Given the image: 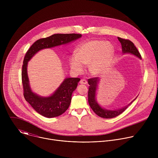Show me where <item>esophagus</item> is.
Instances as JSON below:
<instances>
[{
	"mask_svg": "<svg viewBox=\"0 0 158 158\" xmlns=\"http://www.w3.org/2000/svg\"><path fill=\"white\" fill-rule=\"evenodd\" d=\"M79 83H80L81 84H87V81L85 80V79H81V80L80 81Z\"/></svg>",
	"mask_w": 158,
	"mask_h": 158,
	"instance_id": "obj_1",
	"label": "esophagus"
}]
</instances>
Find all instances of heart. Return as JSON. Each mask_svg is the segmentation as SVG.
Masks as SVG:
<instances>
[{
  "mask_svg": "<svg viewBox=\"0 0 158 158\" xmlns=\"http://www.w3.org/2000/svg\"><path fill=\"white\" fill-rule=\"evenodd\" d=\"M114 56V49L110 44L102 40H91L79 45L69 62L76 73H81L84 71L83 64L89 65L90 73L100 76L106 73Z\"/></svg>",
  "mask_w": 158,
  "mask_h": 158,
  "instance_id": "obj_1",
  "label": "heart"
}]
</instances>
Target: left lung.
<instances>
[{"label":"left lung","instance_id":"obj_1","mask_svg":"<svg viewBox=\"0 0 158 158\" xmlns=\"http://www.w3.org/2000/svg\"><path fill=\"white\" fill-rule=\"evenodd\" d=\"M119 41L121 44L122 46V52L123 54H131L141 59V56L139 51H138L134 44L129 40L124 39L120 37H118ZM100 79L98 77H95L93 79H90L88 80V84L89 85V91H88V102L90 107L93 110L95 113L99 117L109 119L115 118L123 112L128 107V106L135 100L136 99L137 97L135 98L132 101H131L127 106L119 108L118 109H106L102 107L97 101L96 99V94L98 89V84L99 83Z\"/></svg>","mask_w":158,"mask_h":158}]
</instances>
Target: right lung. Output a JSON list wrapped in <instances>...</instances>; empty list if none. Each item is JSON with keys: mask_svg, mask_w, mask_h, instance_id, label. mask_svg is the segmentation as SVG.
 I'll use <instances>...</instances> for the list:
<instances>
[{"mask_svg": "<svg viewBox=\"0 0 158 158\" xmlns=\"http://www.w3.org/2000/svg\"><path fill=\"white\" fill-rule=\"evenodd\" d=\"M78 34H56L35 41L25 56L22 70L24 96L27 102L40 115L52 118L62 114L70 106L72 94L77 88L79 78L66 77L56 91L49 96H41L31 89L27 74L28 62L39 51L69 44L81 38Z\"/></svg>", "mask_w": 158, "mask_h": 158, "instance_id": "right-lung-1", "label": "right lung"}]
</instances>
